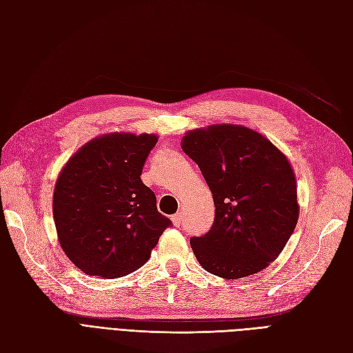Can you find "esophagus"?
I'll return each instance as SVG.
<instances>
[{
	"label": "esophagus",
	"instance_id": "obj_1",
	"mask_svg": "<svg viewBox=\"0 0 353 353\" xmlns=\"http://www.w3.org/2000/svg\"><path fill=\"white\" fill-rule=\"evenodd\" d=\"M170 219H172V223L175 227H179L181 222H183V215H181V213H175V215Z\"/></svg>",
	"mask_w": 353,
	"mask_h": 353
}]
</instances>
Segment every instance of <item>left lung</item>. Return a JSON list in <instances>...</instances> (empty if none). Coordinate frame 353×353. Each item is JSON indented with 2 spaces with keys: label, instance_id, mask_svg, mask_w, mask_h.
I'll return each instance as SVG.
<instances>
[{
  "label": "left lung",
  "instance_id": "1",
  "mask_svg": "<svg viewBox=\"0 0 353 353\" xmlns=\"http://www.w3.org/2000/svg\"><path fill=\"white\" fill-rule=\"evenodd\" d=\"M212 191L215 222L190 244L199 263L237 280L266 268L283 252L299 219L287 157L268 138L241 125H212L181 143Z\"/></svg>",
  "mask_w": 353,
  "mask_h": 353
}]
</instances>
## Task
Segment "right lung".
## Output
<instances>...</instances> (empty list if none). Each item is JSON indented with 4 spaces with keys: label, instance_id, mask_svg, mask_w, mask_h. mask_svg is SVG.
Returning <instances> with one entry per match:
<instances>
[{
    "label": "right lung",
    "instance_id": "right-lung-1",
    "mask_svg": "<svg viewBox=\"0 0 353 353\" xmlns=\"http://www.w3.org/2000/svg\"><path fill=\"white\" fill-rule=\"evenodd\" d=\"M157 135L114 132L82 145L61 169L52 197L57 237L87 275L119 279L150 259L172 225L143 181Z\"/></svg>",
    "mask_w": 353,
    "mask_h": 353
}]
</instances>
